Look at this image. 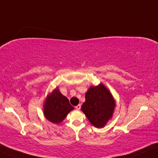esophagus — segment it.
<instances>
[{
    "mask_svg": "<svg viewBox=\"0 0 158 158\" xmlns=\"http://www.w3.org/2000/svg\"><path fill=\"white\" fill-rule=\"evenodd\" d=\"M81 104H77V106H76V110H79L80 109H81Z\"/></svg>",
    "mask_w": 158,
    "mask_h": 158,
    "instance_id": "esophagus-1",
    "label": "esophagus"
}]
</instances>
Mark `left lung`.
Returning <instances> with one entry per match:
<instances>
[{"label": "left lung", "mask_w": 158, "mask_h": 158, "mask_svg": "<svg viewBox=\"0 0 158 158\" xmlns=\"http://www.w3.org/2000/svg\"><path fill=\"white\" fill-rule=\"evenodd\" d=\"M114 106L112 95L103 84H100L89 87L81 110L92 124L97 128H102L111 118Z\"/></svg>", "instance_id": "left-lung-1"}]
</instances>
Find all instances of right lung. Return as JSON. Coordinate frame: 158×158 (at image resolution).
Segmentation results:
<instances>
[{"label": "right lung", "mask_w": 158, "mask_h": 158, "mask_svg": "<svg viewBox=\"0 0 158 158\" xmlns=\"http://www.w3.org/2000/svg\"><path fill=\"white\" fill-rule=\"evenodd\" d=\"M73 110V106L70 104L68 98L56 89L47 97L44 112L45 117L51 122L59 123Z\"/></svg>", "instance_id": "obj_1"}]
</instances>
